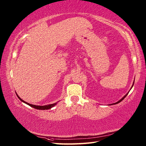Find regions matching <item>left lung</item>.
Returning a JSON list of instances; mask_svg holds the SVG:
<instances>
[{"mask_svg":"<svg viewBox=\"0 0 146 146\" xmlns=\"http://www.w3.org/2000/svg\"><path fill=\"white\" fill-rule=\"evenodd\" d=\"M134 83H133V85H132V87H131V88H132V86H133V85H134ZM127 94H126V95H125L124 96V97H122V98H121V99H120V100L119 101H118L117 102H116V103H114V104H111V105H113V104L115 105V104H119V102H122V100H123V99H124V98H125V97H126V96H127Z\"/></svg>","mask_w":146,"mask_h":146,"instance_id":"obj_1","label":"left lung"}]
</instances>
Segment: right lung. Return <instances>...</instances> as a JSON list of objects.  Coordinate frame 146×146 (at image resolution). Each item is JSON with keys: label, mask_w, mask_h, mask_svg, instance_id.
I'll return each instance as SVG.
<instances>
[{"label": "right lung", "mask_w": 146, "mask_h": 146, "mask_svg": "<svg viewBox=\"0 0 146 146\" xmlns=\"http://www.w3.org/2000/svg\"><path fill=\"white\" fill-rule=\"evenodd\" d=\"M15 94H16V95H17V97H18L19 98V100H20L21 101L24 102V103L26 104L27 105H29L30 107H33V108H36V109H38V110H48V109H49V108H52V107H53L54 106H55V105H56V104H57V103H54V104H49V105H44V106H40V105H36L30 104H29V103H27L26 102L24 101V100H23V99H21V98L17 95V93H15Z\"/></svg>", "instance_id": "1"}]
</instances>
